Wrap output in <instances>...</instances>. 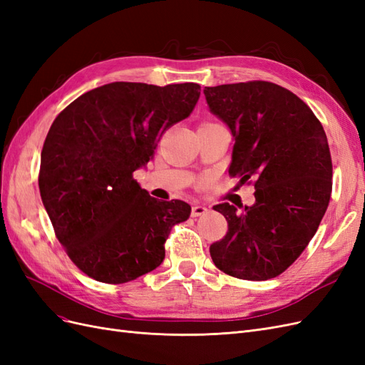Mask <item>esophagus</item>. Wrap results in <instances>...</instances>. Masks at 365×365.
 I'll return each mask as SVG.
<instances>
[{
  "mask_svg": "<svg viewBox=\"0 0 365 365\" xmlns=\"http://www.w3.org/2000/svg\"><path fill=\"white\" fill-rule=\"evenodd\" d=\"M207 213V207L205 205H193L192 207V217L202 216Z\"/></svg>",
  "mask_w": 365,
  "mask_h": 365,
  "instance_id": "34e87169",
  "label": "esophagus"
}]
</instances>
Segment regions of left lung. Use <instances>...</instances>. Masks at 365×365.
Instances as JSON below:
<instances>
[{"label":"left lung","instance_id":"1","mask_svg":"<svg viewBox=\"0 0 365 365\" xmlns=\"http://www.w3.org/2000/svg\"><path fill=\"white\" fill-rule=\"evenodd\" d=\"M207 105L235 137L228 173L254 180L256 202L222 213L228 231L210 247L216 267L244 280H268L298 259L317 233L332 192L326 132L300 97L271 82L204 88Z\"/></svg>","mask_w":365,"mask_h":365}]
</instances>
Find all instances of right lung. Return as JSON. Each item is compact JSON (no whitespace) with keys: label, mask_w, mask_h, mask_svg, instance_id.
Masks as SVG:
<instances>
[{"label":"right lung","mask_w":365,"mask_h":365,"mask_svg":"<svg viewBox=\"0 0 365 365\" xmlns=\"http://www.w3.org/2000/svg\"><path fill=\"white\" fill-rule=\"evenodd\" d=\"M197 83L113 82L77 97L43 141L39 192L54 233L88 277L120 284L163 263L164 242L189 219L184 201H158L134 172L164 134L189 117Z\"/></svg>","instance_id":"obj_1"}]
</instances>
